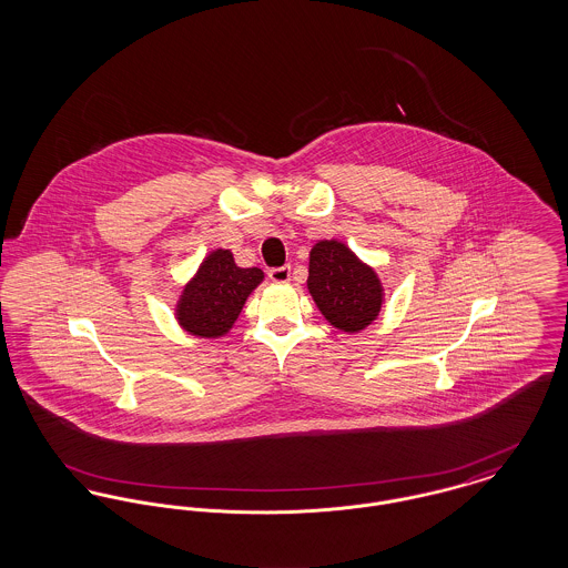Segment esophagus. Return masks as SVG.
<instances>
[{
	"label": "esophagus",
	"instance_id": "esophagus-1",
	"mask_svg": "<svg viewBox=\"0 0 568 568\" xmlns=\"http://www.w3.org/2000/svg\"><path fill=\"white\" fill-rule=\"evenodd\" d=\"M268 276L274 283H287L292 276V266H281V268H271Z\"/></svg>",
	"mask_w": 568,
	"mask_h": 568
}]
</instances>
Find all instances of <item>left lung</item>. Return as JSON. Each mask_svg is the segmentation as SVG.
I'll use <instances>...</instances> for the list:
<instances>
[{"label":"left lung","instance_id":"left-lung-1","mask_svg":"<svg viewBox=\"0 0 568 568\" xmlns=\"http://www.w3.org/2000/svg\"><path fill=\"white\" fill-rule=\"evenodd\" d=\"M306 285L325 320L343 332H359L378 317L383 285L377 272L364 264L347 244H315L311 248Z\"/></svg>","mask_w":568,"mask_h":568}]
</instances>
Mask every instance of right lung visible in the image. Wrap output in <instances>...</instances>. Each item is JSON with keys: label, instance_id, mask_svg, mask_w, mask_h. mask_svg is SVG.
I'll return each instance as SVG.
<instances>
[{"label": "right lung", "instance_id": "add662e5", "mask_svg": "<svg viewBox=\"0 0 568 568\" xmlns=\"http://www.w3.org/2000/svg\"><path fill=\"white\" fill-rule=\"evenodd\" d=\"M262 281L264 272L239 268L232 251H211L176 302L179 325L202 338L225 336Z\"/></svg>", "mask_w": 568, "mask_h": 568}]
</instances>
